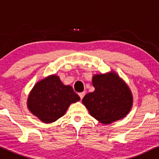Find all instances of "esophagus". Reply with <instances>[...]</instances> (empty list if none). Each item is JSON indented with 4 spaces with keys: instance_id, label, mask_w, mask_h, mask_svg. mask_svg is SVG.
Here are the masks:
<instances>
[{
    "instance_id": "34e87169",
    "label": "esophagus",
    "mask_w": 159,
    "mask_h": 159,
    "mask_svg": "<svg viewBox=\"0 0 159 159\" xmlns=\"http://www.w3.org/2000/svg\"><path fill=\"white\" fill-rule=\"evenodd\" d=\"M78 95H79V97H80V98H81V99H83V97H84V95H85V92H83L79 93Z\"/></svg>"
}]
</instances>
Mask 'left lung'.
<instances>
[{
	"label": "left lung",
	"instance_id": "8db88e82",
	"mask_svg": "<svg viewBox=\"0 0 159 159\" xmlns=\"http://www.w3.org/2000/svg\"><path fill=\"white\" fill-rule=\"evenodd\" d=\"M92 84L95 90L86 94L82 99L92 117L108 124L127 115L132 106V94L117 74L95 75Z\"/></svg>",
	"mask_w": 159,
	"mask_h": 159
}]
</instances>
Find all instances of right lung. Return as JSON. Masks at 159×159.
<instances>
[{
  "label": "right lung",
  "instance_id": "1",
  "mask_svg": "<svg viewBox=\"0 0 159 159\" xmlns=\"http://www.w3.org/2000/svg\"><path fill=\"white\" fill-rule=\"evenodd\" d=\"M80 97L57 75H50L35 84L27 99V107L41 121L49 124L65 115L71 103Z\"/></svg>",
  "mask_w": 159,
  "mask_h": 159
}]
</instances>
